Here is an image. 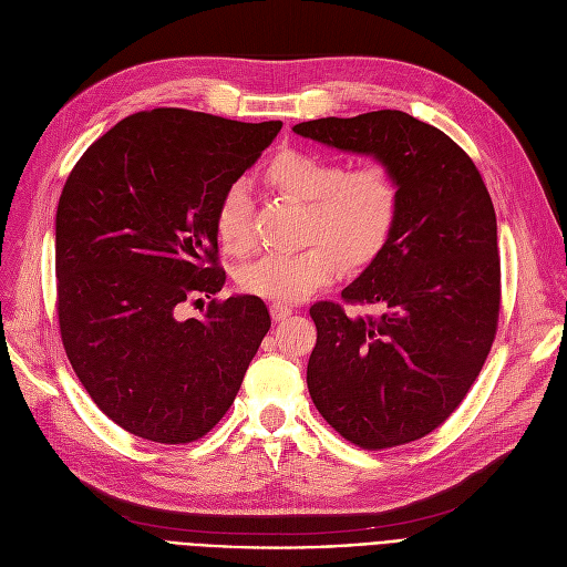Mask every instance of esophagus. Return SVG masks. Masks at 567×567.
<instances>
[{
    "mask_svg": "<svg viewBox=\"0 0 567 567\" xmlns=\"http://www.w3.org/2000/svg\"><path fill=\"white\" fill-rule=\"evenodd\" d=\"M271 317H274V321H285L287 317H291V308L285 306V303H274L271 306Z\"/></svg>",
    "mask_w": 567,
    "mask_h": 567,
    "instance_id": "34e87169",
    "label": "esophagus"
}]
</instances>
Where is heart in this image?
Masks as SVG:
<instances>
[{
  "label": "heart",
  "mask_w": 567,
  "mask_h": 567,
  "mask_svg": "<svg viewBox=\"0 0 567 567\" xmlns=\"http://www.w3.org/2000/svg\"><path fill=\"white\" fill-rule=\"evenodd\" d=\"M268 184L308 202L303 241L289 255H266L236 276L246 293L274 301H301L349 266L370 264L389 244L398 218V186L379 163L344 169L338 158L303 148L280 152L266 167ZM216 234L231 255L255 246L252 199L244 182H231L218 197Z\"/></svg>",
  "instance_id": "1"
}]
</instances>
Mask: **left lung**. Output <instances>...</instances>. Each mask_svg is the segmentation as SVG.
Here are the masks:
<instances>
[{"label":"left lung","mask_w":567,"mask_h":567,"mask_svg":"<svg viewBox=\"0 0 567 567\" xmlns=\"http://www.w3.org/2000/svg\"><path fill=\"white\" fill-rule=\"evenodd\" d=\"M293 133L374 156L395 178L389 244L344 287L310 308L315 406L365 451L423 439L462 404L496 338L501 259L496 214L478 167L443 131L400 110L312 118Z\"/></svg>","instance_id":"obj_1"}]
</instances>
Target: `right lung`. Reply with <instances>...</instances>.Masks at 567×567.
Here are the masks:
<instances>
[{
    "mask_svg": "<svg viewBox=\"0 0 567 567\" xmlns=\"http://www.w3.org/2000/svg\"><path fill=\"white\" fill-rule=\"evenodd\" d=\"M282 122L156 107L122 118L71 169L54 223L59 331L96 406L178 445L212 432L271 329L257 296L176 308L225 285L216 204Z\"/></svg>",
    "mask_w": 567,
    "mask_h": 567,
    "instance_id": "right-lung-1",
    "label": "right lung"
}]
</instances>
